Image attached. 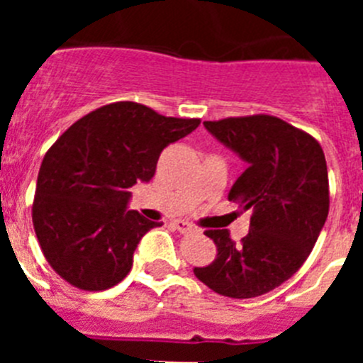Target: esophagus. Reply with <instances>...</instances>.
Returning <instances> with one entry per match:
<instances>
[{
    "label": "esophagus",
    "mask_w": 363,
    "mask_h": 363,
    "mask_svg": "<svg viewBox=\"0 0 363 363\" xmlns=\"http://www.w3.org/2000/svg\"><path fill=\"white\" fill-rule=\"evenodd\" d=\"M174 229L179 230V233H184V234H189V233H198V229L194 225H191L189 221H184V220H176L174 223Z\"/></svg>",
    "instance_id": "1"
}]
</instances>
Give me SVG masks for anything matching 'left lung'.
Here are the masks:
<instances>
[{
  "instance_id": "8db88e82",
  "label": "left lung",
  "mask_w": 363,
  "mask_h": 363,
  "mask_svg": "<svg viewBox=\"0 0 363 363\" xmlns=\"http://www.w3.org/2000/svg\"><path fill=\"white\" fill-rule=\"evenodd\" d=\"M203 125L247 163L229 200L252 216L240 243L227 229L205 230L218 252L194 274L221 296H259L289 280L318 240L329 214L325 156L311 134L269 114Z\"/></svg>"
}]
</instances>
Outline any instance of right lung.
<instances>
[{
  "label": "right lung",
  "mask_w": 363,
  "mask_h": 363,
  "mask_svg": "<svg viewBox=\"0 0 363 363\" xmlns=\"http://www.w3.org/2000/svg\"><path fill=\"white\" fill-rule=\"evenodd\" d=\"M198 125V118L116 101L57 138L41 162L32 203L38 242L56 274L82 291H105L129 274L142 236L162 223L127 211V189L149 182L162 150Z\"/></svg>",
  "instance_id": "add662e5"
}]
</instances>
